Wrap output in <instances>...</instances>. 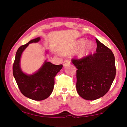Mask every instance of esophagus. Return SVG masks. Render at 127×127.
<instances>
[{
  "instance_id": "34e87169",
  "label": "esophagus",
  "mask_w": 127,
  "mask_h": 127,
  "mask_svg": "<svg viewBox=\"0 0 127 127\" xmlns=\"http://www.w3.org/2000/svg\"><path fill=\"white\" fill-rule=\"evenodd\" d=\"M70 61L69 60H65L64 62H63V65L64 66H66L68 64H70Z\"/></svg>"
}]
</instances>
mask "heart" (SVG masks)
Listing matches in <instances>:
<instances>
[{
    "label": "heart",
    "mask_w": 127,
    "mask_h": 127,
    "mask_svg": "<svg viewBox=\"0 0 127 127\" xmlns=\"http://www.w3.org/2000/svg\"><path fill=\"white\" fill-rule=\"evenodd\" d=\"M86 43V40L84 38H81L75 43L73 46V50L75 51L80 49L79 51L78 55L81 58L89 55L95 48V44L93 42L89 41L86 44H85Z\"/></svg>",
    "instance_id": "heart-1"
}]
</instances>
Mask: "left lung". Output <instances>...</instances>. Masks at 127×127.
<instances>
[{
  "label": "left lung",
  "mask_w": 127,
  "mask_h": 127,
  "mask_svg": "<svg viewBox=\"0 0 127 127\" xmlns=\"http://www.w3.org/2000/svg\"><path fill=\"white\" fill-rule=\"evenodd\" d=\"M96 53L80 59H72L77 68V92L87 100L104 96L110 89L116 74L114 54L96 38Z\"/></svg>",
  "instance_id": "left-lung-1"
}]
</instances>
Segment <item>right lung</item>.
Masks as SVG:
<instances>
[{
	"label": "right lung",
	"mask_w": 127,
	"mask_h": 127,
	"mask_svg": "<svg viewBox=\"0 0 127 127\" xmlns=\"http://www.w3.org/2000/svg\"><path fill=\"white\" fill-rule=\"evenodd\" d=\"M40 37L31 40L20 46L17 51L13 65V74L19 89L23 95L30 99L41 101L46 99L52 93L54 78L63 65H55L45 61L38 71L31 75L23 73L21 69L20 59L23 51L31 43L37 42Z\"/></svg>",
	"instance_id": "add662e5"
}]
</instances>
